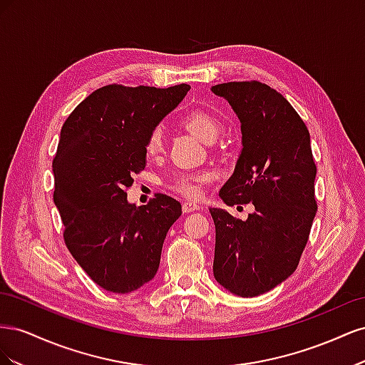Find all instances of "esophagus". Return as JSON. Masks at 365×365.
<instances>
[{"label":"esophagus","instance_id":"1","mask_svg":"<svg viewBox=\"0 0 365 365\" xmlns=\"http://www.w3.org/2000/svg\"><path fill=\"white\" fill-rule=\"evenodd\" d=\"M200 208H201L200 204L192 202V201H185V202L182 204V212H184V213H192V212H195V210H200Z\"/></svg>","mask_w":365,"mask_h":365}]
</instances>
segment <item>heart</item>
Here are the masks:
<instances>
[{
  "instance_id": "1",
  "label": "heart",
  "mask_w": 365,
  "mask_h": 365,
  "mask_svg": "<svg viewBox=\"0 0 365 365\" xmlns=\"http://www.w3.org/2000/svg\"><path fill=\"white\" fill-rule=\"evenodd\" d=\"M181 125L185 130L204 143H212L220 132V121L204 109H192L181 118ZM164 138L161 129H153L146 141V153L149 157H155L163 150ZM213 175L208 172L202 173H182L172 182V189L187 197L196 200L202 195V187L212 181Z\"/></svg>"
}]
</instances>
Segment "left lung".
Segmentation results:
<instances>
[{"mask_svg":"<svg viewBox=\"0 0 365 365\" xmlns=\"http://www.w3.org/2000/svg\"><path fill=\"white\" fill-rule=\"evenodd\" d=\"M212 93L233 108L242 150L219 192L227 205L252 202L247 220L212 208L216 227L213 274L239 297H256L291 277L317 213L311 137L286 98L260 82H228Z\"/></svg>","mask_w":365,"mask_h":365,"instance_id":"obj_1","label":"left lung"}]
</instances>
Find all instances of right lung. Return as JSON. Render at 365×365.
<instances>
[{"instance_id": "obj_1", "label": "right lung", "mask_w": 365, "mask_h": 365, "mask_svg": "<svg viewBox=\"0 0 365 365\" xmlns=\"http://www.w3.org/2000/svg\"><path fill=\"white\" fill-rule=\"evenodd\" d=\"M190 86L106 85L65 120L53 160L63 239L76 262L103 289L137 291L158 271L165 235L181 204L157 195L128 202L132 175L146 168V141Z\"/></svg>"}]
</instances>
